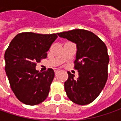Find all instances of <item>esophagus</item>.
<instances>
[{
  "instance_id": "esophagus-1",
  "label": "esophagus",
  "mask_w": 121,
  "mask_h": 121,
  "mask_svg": "<svg viewBox=\"0 0 121 121\" xmlns=\"http://www.w3.org/2000/svg\"><path fill=\"white\" fill-rule=\"evenodd\" d=\"M58 71H59V69H54V72H55V73H56L58 72Z\"/></svg>"
}]
</instances>
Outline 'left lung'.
Returning a JSON list of instances; mask_svg holds the SVG:
<instances>
[{"instance_id": "left-lung-1", "label": "left lung", "mask_w": 121, "mask_h": 121, "mask_svg": "<svg viewBox=\"0 0 121 121\" xmlns=\"http://www.w3.org/2000/svg\"><path fill=\"white\" fill-rule=\"evenodd\" d=\"M77 46L75 69L79 77L68 71L65 82L68 98L73 102L86 105L92 102L104 87L108 79L109 56L105 44L94 33L85 30H73L58 33Z\"/></svg>"}]
</instances>
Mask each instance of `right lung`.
<instances>
[{
	"instance_id": "right-lung-1",
	"label": "right lung",
	"mask_w": 121,
	"mask_h": 121,
	"mask_svg": "<svg viewBox=\"0 0 121 121\" xmlns=\"http://www.w3.org/2000/svg\"><path fill=\"white\" fill-rule=\"evenodd\" d=\"M58 38L55 34H19L12 40L4 54L5 71L17 99L27 105L40 104L46 99L54 77L52 69L41 73L36 63L46 58L47 52Z\"/></svg>"
}]
</instances>
